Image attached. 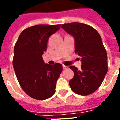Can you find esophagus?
Masks as SVG:
<instances>
[{
	"label": "esophagus",
	"instance_id": "34e87169",
	"mask_svg": "<svg viewBox=\"0 0 120 120\" xmlns=\"http://www.w3.org/2000/svg\"><path fill=\"white\" fill-rule=\"evenodd\" d=\"M62 67H63V69H67V68H68V66H66V65H63Z\"/></svg>",
	"mask_w": 120,
	"mask_h": 120
}]
</instances>
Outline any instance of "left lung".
<instances>
[{
    "label": "left lung",
    "mask_w": 120,
    "mask_h": 120,
    "mask_svg": "<svg viewBox=\"0 0 120 120\" xmlns=\"http://www.w3.org/2000/svg\"><path fill=\"white\" fill-rule=\"evenodd\" d=\"M62 27L74 37L75 52L82 57L81 70L69 68L74 72L71 89L79 95H89L99 88L107 73V55L101 38L93 27L80 22L64 24Z\"/></svg>",
    "instance_id": "1"
}]
</instances>
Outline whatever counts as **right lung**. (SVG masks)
<instances>
[{"instance_id":"obj_1","label":"right lung","mask_w":120,"mask_h":120,"mask_svg":"<svg viewBox=\"0 0 120 120\" xmlns=\"http://www.w3.org/2000/svg\"><path fill=\"white\" fill-rule=\"evenodd\" d=\"M61 25L40 24L25 29L14 47L13 65L22 89L30 97L43 100L55 93L58 78L62 71L59 63L45 64L42 55L48 39Z\"/></svg>"}]
</instances>
